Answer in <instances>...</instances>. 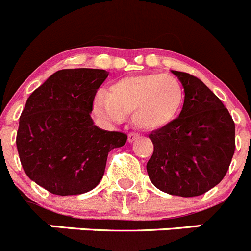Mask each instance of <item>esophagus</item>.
Listing matches in <instances>:
<instances>
[{"label":"esophagus","instance_id":"obj_1","mask_svg":"<svg viewBox=\"0 0 251 251\" xmlns=\"http://www.w3.org/2000/svg\"><path fill=\"white\" fill-rule=\"evenodd\" d=\"M136 139H139V135H138V134H134V132H130V134L127 135V140H128V143H130V144L134 143V141L136 140Z\"/></svg>","mask_w":251,"mask_h":251}]
</instances>
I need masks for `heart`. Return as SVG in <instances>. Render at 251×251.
Segmentation results:
<instances>
[{"mask_svg": "<svg viewBox=\"0 0 251 251\" xmlns=\"http://www.w3.org/2000/svg\"><path fill=\"white\" fill-rule=\"evenodd\" d=\"M184 89L177 78L162 74L131 75L113 82L108 95L97 93L93 112L107 124L121 123L132 113V123L145 131H159L179 116Z\"/></svg>", "mask_w": 251, "mask_h": 251, "instance_id": "heart-1", "label": "heart"}]
</instances>
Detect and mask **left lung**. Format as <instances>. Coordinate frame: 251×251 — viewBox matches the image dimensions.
I'll list each match as a JSON object with an SVG mask.
<instances>
[{
	"mask_svg": "<svg viewBox=\"0 0 251 251\" xmlns=\"http://www.w3.org/2000/svg\"><path fill=\"white\" fill-rule=\"evenodd\" d=\"M184 89L178 119L149 135L147 164L154 186L179 197L201 196L225 177L235 151V124L221 100L198 78L172 71Z\"/></svg>",
	"mask_w": 251,
	"mask_h": 251,
	"instance_id": "left-lung-1",
	"label": "left lung"
}]
</instances>
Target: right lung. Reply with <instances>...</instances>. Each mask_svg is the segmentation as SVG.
I'll return each instance as SVG.
<instances>
[{"label": "right lung", "instance_id": "obj_1", "mask_svg": "<svg viewBox=\"0 0 251 251\" xmlns=\"http://www.w3.org/2000/svg\"><path fill=\"white\" fill-rule=\"evenodd\" d=\"M108 72L62 69L30 95L16 145L27 177L58 196L82 195L103 177L108 152L127 140L93 123V100Z\"/></svg>", "mask_w": 251, "mask_h": 251}]
</instances>
